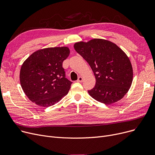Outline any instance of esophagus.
<instances>
[{
  "mask_svg": "<svg viewBox=\"0 0 155 155\" xmlns=\"http://www.w3.org/2000/svg\"><path fill=\"white\" fill-rule=\"evenodd\" d=\"M77 82H83V78L82 77H79L78 80H77Z\"/></svg>",
  "mask_w": 155,
  "mask_h": 155,
  "instance_id": "1",
  "label": "esophagus"
}]
</instances>
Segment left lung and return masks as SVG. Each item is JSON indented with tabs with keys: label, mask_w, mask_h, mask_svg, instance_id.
<instances>
[{
	"label": "left lung",
	"mask_w": 155,
	"mask_h": 155,
	"mask_svg": "<svg viewBox=\"0 0 155 155\" xmlns=\"http://www.w3.org/2000/svg\"><path fill=\"white\" fill-rule=\"evenodd\" d=\"M74 48L90 65L95 77V85L88 91L89 95L107 105L123 98L133 78L132 65L126 53L116 44L102 39L78 42Z\"/></svg>",
	"instance_id": "1"
}]
</instances>
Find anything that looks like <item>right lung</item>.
<instances>
[{
  "instance_id": "1",
  "label": "right lung",
  "mask_w": 155,
  "mask_h": 155,
  "mask_svg": "<svg viewBox=\"0 0 155 155\" xmlns=\"http://www.w3.org/2000/svg\"><path fill=\"white\" fill-rule=\"evenodd\" d=\"M69 54L67 47L48 48L35 51L24 61L20 83L31 101L48 107L68 93L72 82L65 77L62 65Z\"/></svg>"
}]
</instances>
